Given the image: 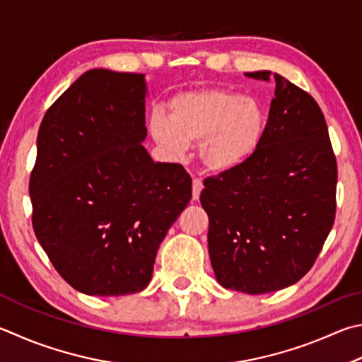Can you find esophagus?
Instances as JSON below:
<instances>
[{"mask_svg": "<svg viewBox=\"0 0 362 362\" xmlns=\"http://www.w3.org/2000/svg\"><path fill=\"white\" fill-rule=\"evenodd\" d=\"M201 192H202V182L199 179H193V189H192L193 201H198L199 199Z\"/></svg>", "mask_w": 362, "mask_h": 362, "instance_id": "esophagus-1", "label": "esophagus"}]
</instances>
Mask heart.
Wrapping results in <instances>:
<instances>
[{"label":"heart","mask_w":362,"mask_h":362,"mask_svg":"<svg viewBox=\"0 0 362 362\" xmlns=\"http://www.w3.org/2000/svg\"><path fill=\"white\" fill-rule=\"evenodd\" d=\"M267 115L255 96L223 88L182 91L148 118V134L169 156L180 158L199 142L202 166L228 174L247 164L264 139Z\"/></svg>","instance_id":"b5f03b06"}]
</instances>
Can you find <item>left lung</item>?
<instances>
[{
    "mask_svg": "<svg viewBox=\"0 0 362 362\" xmlns=\"http://www.w3.org/2000/svg\"><path fill=\"white\" fill-rule=\"evenodd\" d=\"M271 71L247 77L271 81ZM264 139L244 166L204 182L207 245L226 290L264 294L310 271L336 216L337 164L313 98L274 74Z\"/></svg>",
    "mask_w": 362,
    "mask_h": 362,
    "instance_id": "1",
    "label": "left lung"
}]
</instances>
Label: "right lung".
<instances>
[{"label":"right lung","instance_id":"1","mask_svg":"<svg viewBox=\"0 0 362 362\" xmlns=\"http://www.w3.org/2000/svg\"><path fill=\"white\" fill-rule=\"evenodd\" d=\"M146 74L90 69L45 112L30 179L33 229L58 274L88 296L142 291L192 199L180 164L155 163Z\"/></svg>","mask_w":362,"mask_h":362}]
</instances>
